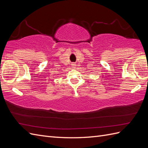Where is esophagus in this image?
<instances>
[{"mask_svg": "<svg viewBox=\"0 0 148 148\" xmlns=\"http://www.w3.org/2000/svg\"><path fill=\"white\" fill-rule=\"evenodd\" d=\"M76 65L75 63H72L71 64V66H72V68H75V66H76Z\"/></svg>", "mask_w": 148, "mask_h": 148, "instance_id": "esophagus-1", "label": "esophagus"}]
</instances>
